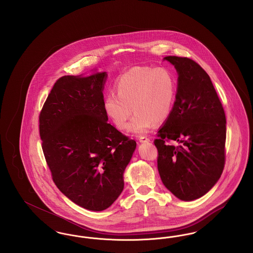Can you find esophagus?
Here are the masks:
<instances>
[{
    "instance_id": "34e87169",
    "label": "esophagus",
    "mask_w": 253,
    "mask_h": 253,
    "mask_svg": "<svg viewBox=\"0 0 253 253\" xmlns=\"http://www.w3.org/2000/svg\"><path fill=\"white\" fill-rule=\"evenodd\" d=\"M138 140H139V142L144 143V142H149V141H150V138H148L147 136H140V137L138 138Z\"/></svg>"
}]
</instances>
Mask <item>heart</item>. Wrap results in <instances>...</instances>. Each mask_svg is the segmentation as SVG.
Segmentation results:
<instances>
[{
  "label": "heart",
  "instance_id": "heart-1",
  "mask_svg": "<svg viewBox=\"0 0 253 253\" xmlns=\"http://www.w3.org/2000/svg\"><path fill=\"white\" fill-rule=\"evenodd\" d=\"M117 95L104 97L103 109L119 130L142 134L155 123L167 121L176 96V80L167 68L133 67L121 75L116 83Z\"/></svg>",
  "mask_w": 253,
  "mask_h": 253
}]
</instances>
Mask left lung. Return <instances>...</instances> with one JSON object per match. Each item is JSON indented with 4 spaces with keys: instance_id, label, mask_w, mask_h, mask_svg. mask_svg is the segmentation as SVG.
<instances>
[{
    "instance_id": "8db88e82",
    "label": "left lung",
    "mask_w": 253,
    "mask_h": 253,
    "mask_svg": "<svg viewBox=\"0 0 253 253\" xmlns=\"http://www.w3.org/2000/svg\"><path fill=\"white\" fill-rule=\"evenodd\" d=\"M178 74L175 101L158 130L157 169L164 186L183 201L208 193L225 165L226 116L210 76L194 60L168 56ZM177 141V147L167 143Z\"/></svg>"
}]
</instances>
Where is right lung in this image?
Instances as JSON below:
<instances>
[{"label":"right lung","instance_id":"obj_1","mask_svg":"<svg viewBox=\"0 0 253 253\" xmlns=\"http://www.w3.org/2000/svg\"><path fill=\"white\" fill-rule=\"evenodd\" d=\"M107 73L63 76L40 114V135L52 179L75 204L106 210L124 188L136 142L112 126L103 109Z\"/></svg>","mask_w":253,"mask_h":253}]
</instances>
